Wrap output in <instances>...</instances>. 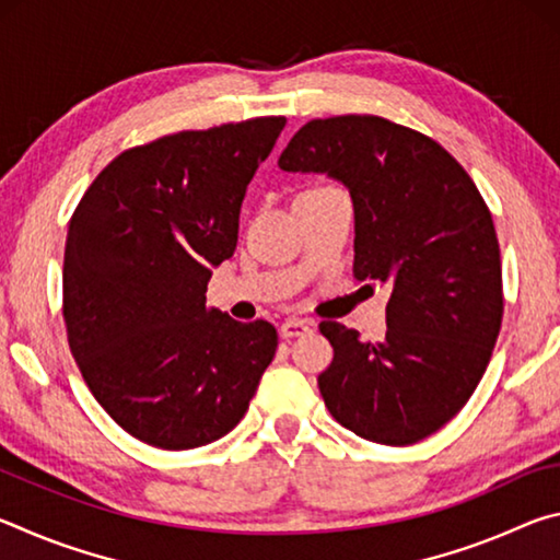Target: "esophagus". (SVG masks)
Masks as SVG:
<instances>
[{
	"instance_id": "obj_1",
	"label": "esophagus",
	"mask_w": 560,
	"mask_h": 560,
	"mask_svg": "<svg viewBox=\"0 0 560 560\" xmlns=\"http://www.w3.org/2000/svg\"><path fill=\"white\" fill-rule=\"evenodd\" d=\"M308 330H311V326L306 324V320L289 318V320H283V324L279 326V336L281 338H296V336L308 334Z\"/></svg>"
}]
</instances>
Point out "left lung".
Returning a JSON list of instances; mask_svg holds the SVG:
<instances>
[{"mask_svg":"<svg viewBox=\"0 0 560 560\" xmlns=\"http://www.w3.org/2000/svg\"><path fill=\"white\" fill-rule=\"evenodd\" d=\"M326 173L355 207L358 281H385L387 330L320 320L334 363L318 375L328 412L387 447L444 428L485 375L504 316L494 220L474 179L438 140L381 116L308 120L279 158Z\"/></svg>","mask_w":560,"mask_h":560,"instance_id":"obj_1","label":"left lung"}]
</instances>
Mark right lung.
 Instances as JSON below:
<instances>
[{
  "label": "right lung",
  "instance_id": "obj_1",
  "mask_svg": "<svg viewBox=\"0 0 560 560\" xmlns=\"http://www.w3.org/2000/svg\"><path fill=\"white\" fill-rule=\"evenodd\" d=\"M283 116L179 130L122 150L83 192L63 252V324L89 390L160 450L232 432L279 346L269 320L207 308Z\"/></svg>",
  "mask_w": 560,
  "mask_h": 560
}]
</instances>
